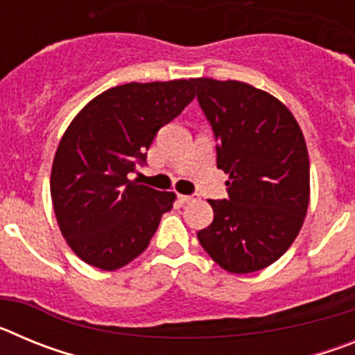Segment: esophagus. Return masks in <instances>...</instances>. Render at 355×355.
I'll list each match as a JSON object with an SVG mask.
<instances>
[{
  "mask_svg": "<svg viewBox=\"0 0 355 355\" xmlns=\"http://www.w3.org/2000/svg\"><path fill=\"white\" fill-rule=\"evenodd\" d=\"M180 200L183 202V205H190V202L199 200V193H192V196H180Z\"/></svg>",
  "mask_w": 355,
  "mask_h": 355,
  "instance_id": "obj_1",
  "label": "esophagus"
}]
</instances>
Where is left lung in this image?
Masks as SVG:
<instances>
[{
    "mask_svg": "<svg viewBox=\"0 0 355 355\" xmlns=\"http://www.w3.org/2000/svg\"><path fill=\"white\" fill-rule=\"evenodd\" d=\"M229 174L227 199L209 200L213 222L197 233L209 258L231 274L277 261L293 243L309 205V158L283 103L241 81L192 80Z\"/></svg>",
    "mask_w": 355,
    "mask_h": 355,
    "instance_id": "8db88e82",
    "label": "left lung"
}]
</instances>
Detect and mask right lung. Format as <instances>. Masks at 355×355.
Listing matches in <instances>:
<instances>
[{"label": "right lung", "instance_id": "1", "mask_svg": "<svg viewBox=\"0 0 355 355\" xmlns=\"http://www.w3.org/2000/svg\"><path fill=\"white\" fill-rule=\"evenodd\" d=\"M193 97L192 80L119 85L71 122L53 159L51 199L62 234L85 263L117 270L147 249L175 196L128 175Z\"/></svg>", "mask_w": 355, "mask_h": 355}]
</instances>
